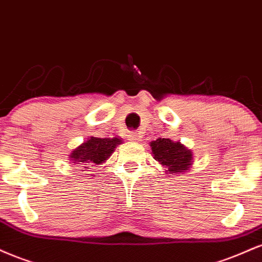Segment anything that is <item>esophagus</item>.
Segmentation results:
<instances>
[{"label": "esophagus", "instance_id": "1", "mask_svg": "<svg viewBox=\"0 0 262 262\" xmlns=\"http://www.w3.org/2000/svg\"><path fill=\"white\" fill-rule=\"evenodd\" d=\"M141 138H142V136H141L140 132H128L127 135V140L130 141H141Z\"/></svg>", "mask_w": 262, "mask_h": 262}]
</instances>
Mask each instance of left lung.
Returning a JSON list of instances; mask_svg holds the SVG:
<instances>
[{
    "mask_svg": "<svg viewBox=\"0 0 262 262\" xmlns=\"http://www.w3.org/2000/svg\"><path fill=\"white\" fill-rule=\"evenodd\" d=\"M153 158L168 168L169 173L184 171L191 165L192 155L180 142L169 138H157L150 142Z\"/></svg>",
    "mask_w": 262,
    "mask_h": 262,
    "instance_id": "8db88e82",
    "label": "left lung"
}]
</instances>
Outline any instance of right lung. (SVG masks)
I'll return each mask as SVG.
<instances>
[{
  "instance_id": "1",
  "label": "right lung",
  "mask_w": 262,
  "mask_h": 262,
  "mask_svg": "<svg viewBox=\"0 0 262 262\" xmlns=\"http://www.w3.org/2000/svg\"><path fill=\"white\" fill-rule=\"evenodd\" d=\"M121 140L118 137L114 138H98L91 137L88 141L77 147L71 153V159L73 163H87L85 165H92V168L97 167L100 163H104L112 156L114 149L116 148ZM87 168V167H84Z\"/></svg>"
}]
</instances>
